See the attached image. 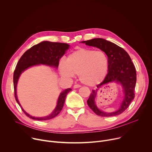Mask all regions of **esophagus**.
<instances>
[{
    "label": "esophagus",
    "instance_id": "1",
    "mask_svg": "<svg viewBox=\"0 0 152 152\" xmlns=\"http://www.w3.org/2000/svg\"><path fill=\"white\" fill-rule=\"evenodd\" d=\"M80 87H81V85H78V84H76V85H75L73 86V88H80Z\"/></svg>",
    "mask_w": 152,
    "mask_h": 152
}]
</instances>
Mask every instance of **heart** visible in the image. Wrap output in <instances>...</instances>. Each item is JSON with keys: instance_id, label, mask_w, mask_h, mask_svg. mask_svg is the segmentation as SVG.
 Masks as SVG:
<instances>
[{"instance_id": "1", "label": "heart", "mask_w": 152, "mask_h": 152, "mask_svg": "<svg viewBox=\"0 0 152 152\" xmlns=\"http://www.w3.org/2000/svg\"><path fill=\"white\" fill-rule=\"evenodd\" d=\"M109 69L107 55L102 50L79 49L70 53L66 61L59 62V69L64 77H73L78 75L82 83L94 86L106 76Z\"/></svg>"}]
</instances>
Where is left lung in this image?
<instances>
[{
	"instance_id": "1",
	"label": "left lung",
	"mask_w": 152,
	"mask_h": 152,
	"mask_svg": "<svg viewBox=\"0 0 152 152\" xmlns=\"http://www.w3.org/2000/svg\"><path fill=\"white\" fill-rule=\"evenodd\" d=\"M86 45L96 47L104 52L109 61V69L104 79L97 87L111 82L121 84L124 98L118 109L113 113H106L100 110L95 103L97 90H92L87 104L93 112L101 117H112L123 113L135 97V88L137 82L135 67L129 54L121 48L114 43L103 38H94L82 41Z\"/></svg>"
}]
</instances>
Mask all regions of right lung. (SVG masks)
I'll list each match as a JSON object with an SVG mask.
<instances>
[{
  "label": "right lung",
  "mask_w": 152,
  "mask_h": 152,
  "mask_svg": "<svg viewBox=\"0 0 152 152\" xmlns=\"http://www.w3.org/2000/svg\"><path fill=\"white\" fill-rule=\"evenodd\" d=\"M69 47L70 46L66 43L45 41L31 48L20 58L13 76L15 99L24 113L30 118L37 120H48L55 117L62 110L66 96L67 94L72 91V89H66L60 93L58 99L56 106L50 115L43 117H32L23 109L18 100L17 96V85L21 74L28 68L39 64L46 65V66L57 69L59 59L69 49Z\"/></svg>",
  "instance_id": "right-lung-1"
}]
</instances>
